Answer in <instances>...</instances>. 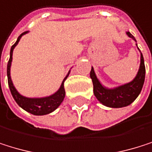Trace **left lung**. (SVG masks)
I'll return each mask as SVG.
<instances>
[{
    "instance_id": "1",
    "label": "left lung",
    "mask_w": 152,
    "mask_h": 152,
    "mask_svg": "<svg viewBox=\"0 0 152 152\" xmlns=\"http://www.w3.org/2000/svg\"><path fill=\"white\" fill-rule=\"evenodd\" d=\"M126 33L130 38L135 40V38L129 31H127ZM90 77L94 85V94L101 104L112 108H121L127 106L137 98L144 84L145 65L142 54L140 55V66L138 74L135 78L128 84L113 89L105 88L97 79L93 67L90 71Z\"/></svg>"
}]
</instances>
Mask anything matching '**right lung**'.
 Segmentation results:
<instances>
[{
  "label": "right lung",
  "mask_w": 152,
  "mask_h": 152,
  "mask_svg": "<svg viewBox=\"0 0 152 152\" xmlns=\"http://www.w3.org/2000/svg\"><path fill=\"white\" fill-rule=\"evenodd\" d=\"M27 32L28 31H25V32H23V33H21L19 36L17 41L14 43V45L12 46V48H10V59H9L8 65H7L8 84H9L10 93H12L14 100L16 101V103L22 109H24L28 113H30L34 114V115H44V114H48V113H52L53 111H55L60 105V104L63 102V100L65 98V94H66L65 88H64V82L66 79V77H68V75L63 80V82L61 84V86L58 89V91L57 93H55L54 94L50 95V96L42 97V98H28V97L22 96L21 94H20L18 93V91L15 89V87H14V86H13V84L12 82V79H10V64H12V52H13L14 48L16 47V45L20 41L21 36L26 34Z\"/></svg>",
  "instance_id": "obj_1"
}]
</instances>
